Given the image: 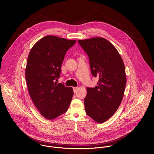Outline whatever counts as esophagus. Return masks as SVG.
<instances>
[{"label":"esophagus","instance_id":"obj_1","mask_svg":"<svg viewBox=\"0 0 154 154\" xmlns=\"http://www.w3.org/2000/svg\"><path fill=\"white\" fill-rule=\"evenodd\" d=\"M73 90L74 94H76V92H77V90H78V88L77 87H73Z\"/></svg>","mask_w":154,"mask_h":154}]
</instances>
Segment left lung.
Instances as JSON below:
<instances>
[{"mask_svg": "<svg viewBox=\"0 0 154 154\" xmlns=\"http://www.w3.org/2000/svg\"><path fill=\"white\" fill-rule=\"evenodd\" d=\"M87 54L91 73L98 78L97 86L87 88L85 112L98 123L110 118L119 108L126 85L125 67L114 46L104 38L78 40Z\"/></svg>", "mask_w": 154, "mask_h": 154, "instance_id": "8db88e82", "label": "left lung"}]
</instances>
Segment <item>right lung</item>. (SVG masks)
Segmentation results:
<instances>
[{
    "label": "right lung",
    "mask_w": 154,
    "mask_h": 154,
    "mask_svg": "<svg viewBox=\"0 0 154 154\" xmlns=\"http://www.w3.org/2000/svg\"><path fill=\"white\" fill-rule=\"evenodd\" d=\"M76 42L47 35L34 44L29 53L25 69L29 94L47 119L57 117L69 107L73 89L56 81L60 76L66 51Z\"/></svg>",
    "instance_id": "right-lung-1"
}]
</instances>
